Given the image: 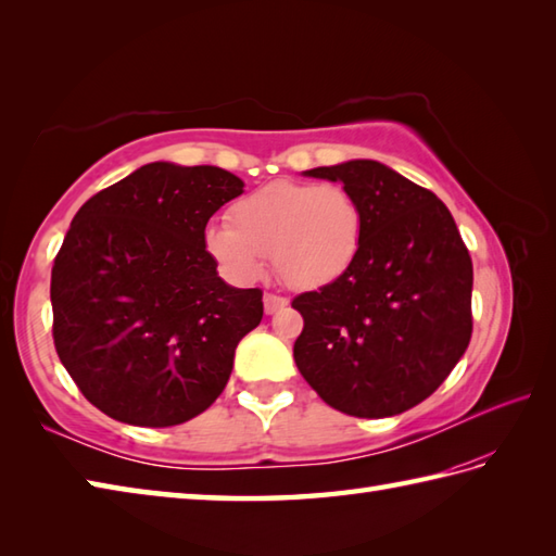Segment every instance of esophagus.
Segmentation results:
<instances>
[{
  "mask_svg": "<svg viewBox=\"0 0 556 556\" xmlns=\"http://www.w3.org/2000/svg\"><path fill=\"white\" fill-rule=\"evenodd\" d=\"M286 306H288V300L280 298V294H274V292L264 294V312L266 314H276L280 309H286Z\"/></svg>",
  "mask_w": 556,
  "mask_h": 556,
  "instance_id": "34e87169",
  "label": "esophagus"
}]
</instances>
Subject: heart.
<instances>
[{
	"label": "heart",
	"instance_id": "1",
	"mask_svg": "<svg viewBox=\"0 0 556 556\" xmlns=\"http://www.w3.org/2000/svg\"><path fill=\"white\" fill-rule=\"evenodd\" d=\"M230 226L206 228V252L238 282H254L270 254L276 276L292 290L340 280L362 250L364 214L342 185L276 180L230 206Z\"/></svg>",
	"mask_w": 556,
	"mask_h": 556
}]
</instances>
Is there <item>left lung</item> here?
<instances>
[{"label": "left lung", "instance_id": "obj_1", "mask_svg": "<svg viewBox=\"0 0 556 556\" xmlns=\"http://www.w3.org/2000/svg\"><path fill=\"white\" fill-rule=\"evenodd\" d=\"M342 182L364 214L356 262L304 292L294 364L332 409L386 418L430 397L471 340L473 264L450 208L374 159L304 170Z\"/></svg>", "mask_w": 556, "mask_h": 556}]
</instances>
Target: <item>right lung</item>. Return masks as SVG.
Masks as SVG:
<instances>
[{
    "label": "right lung",
    "mask_w": 556,
    "mask_h": 556,
    "mask_svg": "<svg viewBox=\"0 0 556 556\" xmlns=\"http://www.w3.org/2000/svg\"><path fill=\"white\" fill-rule=\"evenodd\" d=\"M242 188L218 166L154 162L73 216L52 268L54 348L106 416L178 426L224 392L264 302L218 276L204 228Z\"/></svg>",
    "instance_id": "1"
}]
</instances>
